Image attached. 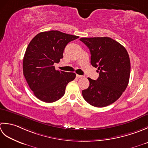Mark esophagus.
Segmentation results:
<instances>
[{"mask_svg": "<svg viewBox=\"0 0 148 148\" xmlns=\"http://www.w3.org/2000/svg\"><path fill=\"white\" fill-rule=\"evenodd\" d=\"M77 77H78V78H82V77H84V76H82V75H77Z\"/></svg>", "mask_w": 148, "mask_h": 148, "instance_id": "esophagus-1", "label": "esophagus"}]
</instances>
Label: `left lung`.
<instances>
[{
  "mask_svg": "<svg viewBox=\"0 0 148 148\" xmlns=\"http://www.w3.org/2000/svg\"><path fill=\"white\" fill-rule=\"evenodd\" d=\"M80 40L89 48L91 64L99 70L97 80L88 78L89 86L82 91L83 98L94 107L108 106L119 99L128 86L130 75L128 53L123 45L108 37Z\"/></svg>",
  "mask_w": 148,
  "mask_h": 148,
  "instance_id": "obj_1",
  "label": "left lung"
}]
</instances>
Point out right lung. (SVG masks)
<instances>
[{
    "label": "right lung",
    "mask_w": 148,
    "mask_h": 148,
    "mask_svg": "<svg viewBox=\"0 0 148 148\" xmlns=\"http://www.w3.org/2000/svg\"><path fill=\"white\" fill-rule=\"evenodd\" d=\"M78 38L58 31L39 33L27 48L23 60V72L33 93L41 101L52 103L64 96L67 84L76 74L56 70L54 63L63 57L67 44Z\"/></svg>",
    "instance_id": "obj_1"
}]
</instances>
